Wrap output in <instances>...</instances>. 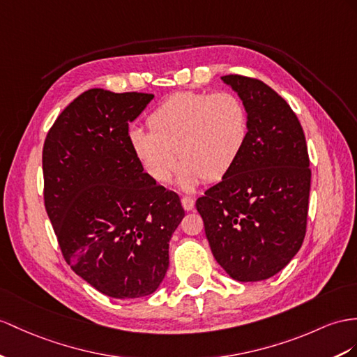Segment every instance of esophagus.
I'll use <instances>...</instances> for the list:
<instances>
[{"label":"esophagus","mask_w":357,"mask_h":357,"mask_svg":"<svg viewBox=\"0 0 357 357\" xmlns=\"http://www.w3.org/2000/svg\"><path fill=\"white\" fill-rule=\"evenodd\" d=\"M181 204H182V208H184L185 211H191V209L195 208V199L190 197V196H182Z\"/></svg>","instance_id":"34e87169"}]
</instances>
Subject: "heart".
Returning a JSON list of instances; mask_svg holds the SVG:
<instances>
[{
  "label": "heart",
  "mask_w": 357,
  "mask_h": 357,
  "mask_svg": "<svg viewBox=\"0 0 357 357\" xmlns=\"http://www.w3.org/2000/svg\"><path fill=\"white\" fill-rule=\"evenodd\" d=\"M148 123L151 131L131 128L128 132L134 157L160 184L172 179L181 158L184 164L176 182L187 191L204 179L225 178L240 158L249 134L248 112L231 91H179L153 109Z\"/></svg>",
  "instance_id": "1"
}]
</instances>
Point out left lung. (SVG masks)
<instances>
[{"label": "left lung", "instance_id": "1", "mask_svg": "<svg viewBox=\"0 0 357 357\" xmlns=\"http://www.w3.org/2000/svg\"><path fill=\"white\" fill-rule=\"evenodd\" d=\"M249 119L244 149L222 181L197 199L215 261L238 282L266 280L305 240L310 170L305 132L287 100L259 79L222 77Z\"/></svg>", "mask_w": 357, "mask_h": 357}]
</instances>
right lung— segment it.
Masks as SVG:
<instances>
[{"instance_id":"add662e5","label":"right lung","mask_w":357,"mask_h":357,"mask_svg":"<svg viewBox=\"0 0 357 357\" xmlns=\"http://www.w3.org/2000/svg\"><path fill=\"white\" fill-rule=\"evenodd\" d=\"M152 99L90 89L63 109L43 144L45 208L63 257L113 298L158 289L185 215L179 196L146 175L128 142V125Z\"/></svg>"}]
</instances>
